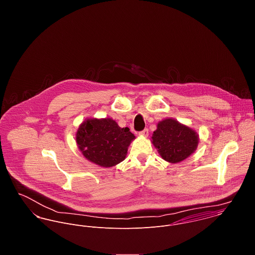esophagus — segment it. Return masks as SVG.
I'll list each match as a JSON object with an SVG mask.
<instances>
[{
	"instance_id": "esophagus-1",
	"label": "esophagus",
	"mask_w": 255,
	"mask_h": 255,
	"mask_svg": "<svg viewBox=\"0 0 255 255\" xmlns=\"http://www.w3.org/2000/svg\"><path fill=\"white\" fill-rule=\"evenodd\" d=\"M139 135H141V136H147V135H148V129L145 128V129H143L142 131H140V132H139Z\"/></svg>"
}]
</instances>
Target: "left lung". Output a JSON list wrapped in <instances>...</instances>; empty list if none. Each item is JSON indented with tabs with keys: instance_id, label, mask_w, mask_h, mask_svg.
Returning a JSON list of instances; mask_svg holds the SVG:
<instances>
[{
	"instance_id": "left-lung-1",
	"label": "left lung",
	"mask_w": 255,
	"mask_h": 255,
	"mask_svg": "<svg viewBox=\"0 0 255 255\" xmlns=\"http://www.w3.org/2000/svg\"><path fill=\"white\" fill-rule=\"evenodd\" d=\"M198 141L195 130L174 119L159 122L152 135L153 145L169 163H179L189 157L196 150Z\"/></svg>"
}]
</instances>
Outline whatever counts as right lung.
Segmentation results:
<instances>
[{
    "mask_svg": "<svg viewBox=\"0 0 255 255\" xmlns=\"http://www.w3.org/2000/svg\"><path fill=\"white\" fill-rule=\"evenodd\" d=\"M135 136L128 128H120L112 119H87L78 128L75 140L82 155L104 168L125 160Z\"/></svg>",
    "mask_w": 255,
    "mask_h": 255,
    "instance_id": "1",
    "label": "right lung"
}]
</instances>
